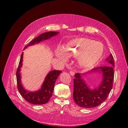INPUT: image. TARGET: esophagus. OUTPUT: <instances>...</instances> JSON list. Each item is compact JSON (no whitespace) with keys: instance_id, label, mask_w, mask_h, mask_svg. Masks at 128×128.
<instances>
[{"instance_id":"esophagus-1","label":"esophagus","mask_w":128,"mask_h":128,"mask_svg":"<svg viewBox=\"0 0 128 128\" xmlns=\"http://www.w3.org/2000/svg\"><path fill=\"white\" fill-rule=\"evenodd\" d=\"M70 74L72 76H73L74 75V72H73V71H70Z\"/></svg>"}]
</instances>
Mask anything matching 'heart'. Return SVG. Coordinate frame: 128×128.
<instances>
[{"instance_id": "1", "label": "heart", "mask_w": 128, "mask_h": 128, "mask_svg": "<svg viewBox=\"0 0 128 128\" xmlns=\"http://www.w3.org/2000/svg\"><path fill=\"white\" fill-rule=\"evenodd\" d=\"M68 56H77V64L80 68L88 69L95 66L102 57L104 52L103 44L88 38H77L71 40L63 48L59 47L56 56L66 62Z\"/></svg>"}]
</instances>
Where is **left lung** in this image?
<instances>
[{
    "instance_id": "obj_1",
    "label": "left lung",
    "mask_w": 128,
    "mask_h": 128,
    "mask_svg": "<svg viewBox=\"0 0 128 128\" xmlns=\"http://www.w3.org/2000/svg\"><path fill=\"white\" fill-rule=\"evenodd\" d=\"M106 60L108 62V66L96 67L89 72L91 73H102V81L98 88L91 89L82 78L80 73L75 74L73 80V99L80 107L87 108L97 107L107 98L113 85L114 62L112 54Z\"/></svg>"
}]
</instances>
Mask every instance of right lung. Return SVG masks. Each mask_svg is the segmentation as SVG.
Here are the masks:
<instances>
[{"label": "right lung", "mask_w": 128, "mask_h": 128, "mask_svg": "<svg viewBox=\"0 0 128 128\" xmlns=\"http://www.w3.org/2000/svg\"><path fill=\"white\" fill-rule=\"evenodd\" d=\"M59 33V32H48L41 34L40 35L38 36L36 38H34L33 40H32L30 43L24 47V50L28 46H32V45L42 42L43 40H48V39L54 36H56ZM23 54L24 53L22 52L21 55L18 67L17 68L16 72L17 88H18L19 92H20L21 96L25 99V100L30 103L36 105L46 104L49 101L50 99L51 98L52 95L54 85H55L56 80L58 78L59 75L62 72L61 70H54L48 73V74L46 76V78H45L42 87L38 91L32 92L26 90L24 88L22 84H21V81L20 70L22 66Z\"/></svg>", "instance_id": "add662e5"}]
</instances>
